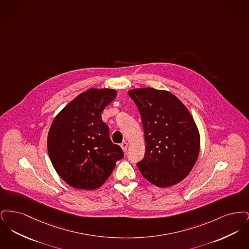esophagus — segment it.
<instances>
[{
  "label": "esophagus",
  "mask_w": 249,
  "mask_h": 249,
  "mask_svg": "<svg viewBox=\"0 0 249 249\" xmlns=\"http://www.w3.org/2000/svg\"><path fill=\"white\" fill-rule=\"evenodd\" d=\"M120 146H121L122 150L125 152V151L127 150V148H128V142H123L122 143H121V144H120Z\"/></svg>",
  "instance_id": "1"
}]
</instances>
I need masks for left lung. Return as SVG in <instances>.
<instances>
[{
	"instance_id": "1",
	"label": "left lung",
	"mask_w": 249,
	"mask_h": 249,
	"mask_svg": "<svg viewBox=\"0 0 249 249\" xmlns=\"http://www.w3.org/2000/svg\"><path fill=\"white\" fill-rule=\"evenodd\" d=\"M128 94L142 119L145 154L137 166L142 177L160 188L181 182L200 152V133L190 111L166 90L143 88Z\"/></svg>"
}]
</instances>
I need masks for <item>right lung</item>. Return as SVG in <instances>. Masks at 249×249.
<instances>
[{
	"mask_svg": "<svg viewBox=\"0 0 249 249\" xmlns=\"http://www.w3.org/2000/svg\"><path fill=\"white\" fill-rule=\"evenodd\" d=\"M117 95L112 89H89L64 107L51 124L50 160L59 177L74 189L100 188L124 156L110 140L101 115Z\"/></svg>",
	"mask_w": 249,
	"mask_h": 249,
	"instance_id": "add662e5",
	"label": "right lung"
}]
</instances>
